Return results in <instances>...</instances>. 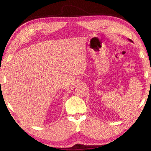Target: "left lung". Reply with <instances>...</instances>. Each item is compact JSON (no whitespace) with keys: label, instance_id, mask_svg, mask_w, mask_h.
I'll list each match as a JSON object with an SVG mask.
<instances>
[{"label":"left lung","instance_id":"8db88e82","mask_svg":"<svg viewBox=\"0 0 151 151\" xmlns=\"http://www.w3.org/2000/svg\"><path fill=\"white\" fill-rule=\"evenodd\" d=\"M129 40L130 41V42H133V41H132V40H130V39H129Z\"/></svg>","mask_w":151,"mask_h":151}]
</instances>
